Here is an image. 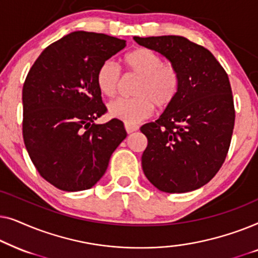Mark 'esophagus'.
I'll return each mask as SVG.
<instances>
[{
    "label": "esophagus",
    "mask_w": 258,
    "mask_h": 258,
    "mask_svg": "<svg viewBox=\"0 0 258 258\" xmlns=\"http://www.w3.org/2000/svg\"><path fill=\"white\" fill-rule=\"evenodd\" d=\"M124 128H125V132L128 134H132V133L137 132V130H139V126L133 125V124H128V123H125Z\"/></svg>",
    "instance_id": "esophagus-1"
}]
</instances>
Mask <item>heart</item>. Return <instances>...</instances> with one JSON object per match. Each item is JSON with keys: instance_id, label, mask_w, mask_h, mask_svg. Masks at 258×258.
<instances>
[{"instance_id": "heart-1", "label": "heart", "mask_w": 258, "mask_h": 258, "mask_svg": "<svg viewBox=\"0 0 258 258\" xmlns=\"http://www.w3.org/2000/svg\"><path fill=\"white\" fill-rule=\"evenodd\" d=\"M126 72L139 76L133 98H119L109 104L112 117L134 124L153 114L155 105L164 109L174 103L181 88V76L171 64H165L156 52L139 48L128 52L122 59ZM121 83V72L112 61L98 67L96 84L102 95L115 97Z\"/></svg>"}]
</instances>
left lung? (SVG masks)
Instances as JSON below:
<instances>
[{
    "mask_svg": "<svg viewBox=\"0 0 258 258\" xmlns=\"http://www.w3.org/2000/svg\"><path fill=\"white\" fill-rule=\"evenodd\" d=\"M134 40L163 55L181 76L174 103L141 126L148 139L143 172L161 191H192L217 174L230 147L235 108L229 77L208 49L185 37Z\"/></svg>",
    "mask_w": 258,
    "mask_h": 258,
    "instance_id": "8db88e82",
    "label": "left lung"
}]
</instances>
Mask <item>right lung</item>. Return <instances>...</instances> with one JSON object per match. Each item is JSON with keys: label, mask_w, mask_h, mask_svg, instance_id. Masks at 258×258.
<instances>
[{"label": "right lung", "mask_w": 258, "mask_h": 258, "mask_svg": "<svg viewBox=\"0 0 258 258\" xmlns=\"http://www.w3.org/2000/svg\"><path fill=\"white\" fill-rule=\"evenodd\" d=\"M125 47L105 34L74 31L42 51L24 81L23 141L45 181L64 191L96 184L126 137L123 122L95 119L107 112L97 69Z\"/></svg>", "instance_id": "add662e5"}]
</instances>
